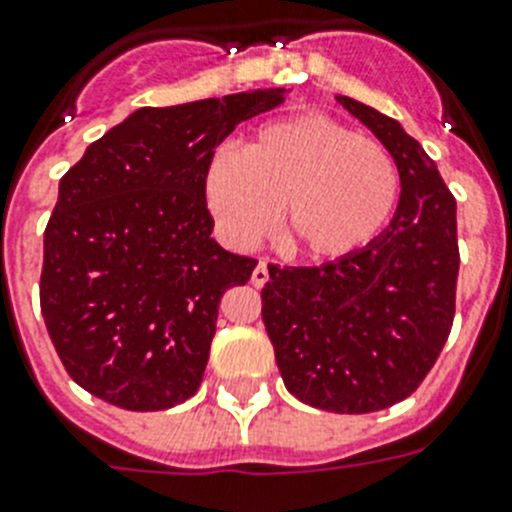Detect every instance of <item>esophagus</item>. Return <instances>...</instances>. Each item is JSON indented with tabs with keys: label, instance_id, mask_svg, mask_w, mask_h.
Listing matches in <instances>:
<instances>
[{
	"label": "esophagus",
	"instance_id": "1",
	"mask_svg": "<svg viewBox=\"0 0 512 512\" xmlns=\"http://www.w3.org/2000/svg\"><path fill=\"white\" fill-rule=\"evenodd\" d=\"M251 282L253 287H264V284L269 282V261H259V264H256V269H253L251 274Z\"/></svg>",
	"mask_w": 512,
	"mask_h": 512
}]
</instances>
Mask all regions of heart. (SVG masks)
Listing matches in <instances>:
<instances>
[{"label": "heart", "instance_id": "heart-1", "mask_svg": "<svg viewBox=\"0 0 512 512\" xmlns=\"http://www.w3.org/2000/svg\"><path fill=\"white\" fill-rule=\"evenodd\" d=\"M202 194L233 246H256L284 210L289 246L328 264L372 246L390 225L400 171L377 140L328 115H297L256 130L238 158L217 151L205 166Z\"/></svg>", "mask_w": 512, "mask_h": 512}]
</instances>
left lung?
<instances>
[{"label": "left lung", "instance_id": "left-lung-1", "mask_svg": "<svg viewBox=\"0 0 512 512\" xmlns=\"http://www.w3.org/2000/svg\"><path fill=\"white\" fill-rule=\"evenodd\" d=\"M395 158L400 202L372 246L320 266L269 269L264 325L284 387L328 413H374L431 372L454 323L456 200L400 122L338 94Z\"/></svg>", "mask_w": 512, "mask_h": 512}]
</instances>
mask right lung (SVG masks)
Masks as SVG:
<instances>
[{"label": "right lung", "mask_w": 512, "mask_h": 512, "mask_svg": "<svg viewBox=\"0 0 512 512\" xmlns=\"http://www.w3.org/2000/svg\"><path fill=\"white\" fill-rule=\"evenodd\" d=\"M289 89L140 107L58 184L40 310L69 377L115 408H174L197 392L217 307L256 259L212 238L202 176L243 120Z\"/></svg>", "instance_id": "obj_1"}]
</instances>
